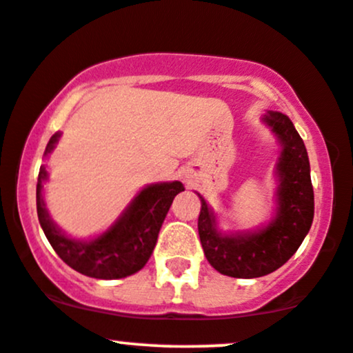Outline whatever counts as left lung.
I'll return each mask as SVG.
<instances>
[{"mask_svg": "<svg viewBox=\"0 0 353 353\" xmlns=\"http://www.w3.org/2000/svg\"><path fill=\"white\" fill-rule=\"evenodd\" d=\"M262 121L276 135L281 155L276 164V214L267 225L247 232H221L213 208L201 194L198 232L203 250L220 274L254 279L274 272L294 255L310 232L314 194L310 159L294 125L279 111H265Z\"/></svg>", "mask_w": 353, "mask_h": 353, "instance_id": "8db88e82", "label": "left lung"}]
</instances>
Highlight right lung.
<instances>
[{
    "mask_svg": "<svg viewBox=\"0 0 353 353\" xmlns=\"http://www.w3.org/2000/svg\"><path fill=\"white\" fill-rule=\"evenodd\" d=\"M62 133L50 137L43 157L57 145ZM49 179L47 165H40L37 183V214L52 248L77 272L94 279H121L139 272L150 259L159 232L174 196L184 191L183 183L148 184L130 201L108 230L88 240H77L62 232L52 220L43 199V183Z\"/></svg>",
    "mask_w": 353,
    "mask_h": 353,
    "instance_id": "1",
    "label": "right lung"
}]
</instances>
